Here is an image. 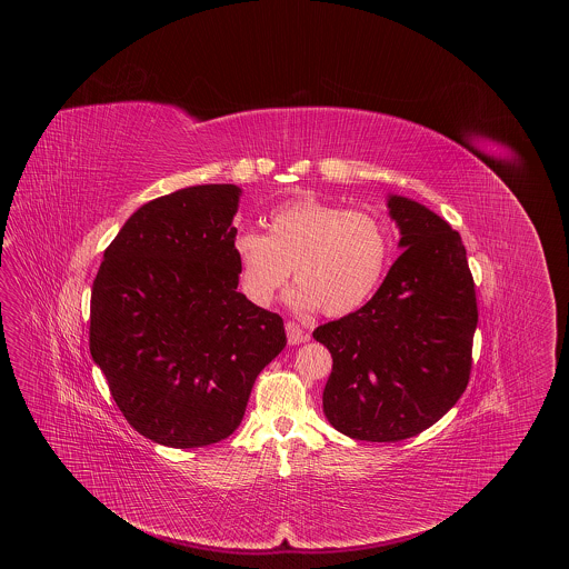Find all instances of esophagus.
<instances>
[{
	"label": "esophagus",
	"instance_id": "obj_1",
	"mask_svg": "<svg viewBox=\"0 0 569 569\" xmlns=\"http://www.w3.org/2000/svg\"><path fill=\"white\" fill-rule=\"evenodd\" d=\"M286 335H288V343H290V346H298V343L307 341V332H305L302 328H298L295 322H288V325H286Z\"/></svg>",
	"mask_w": 569,
	"mask_h": 569
}]
</instances>
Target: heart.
<instances>
[{"instance_id":"obj_1","label":"heart","mask_w":569,"mask_h":569,"mask_svg":"<svg viewBox=\"0 0 569 569\" xmlns=\"http://www.w3.org/2000/svg\"><path fill=\"white\" fill-rule=\"evenodd\" d=\"M243 297L269 307L295 271L288 305L298 313L325 307L328 316L358 311L386 274L392 232L381 217L305 196L279 204L267 234L241 230L232 241Z\"/></svg>"}]
</instances>
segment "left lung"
Wrapping results in <instances>:
<instances>
[{
    "label": "left lung",
    "mask_w": 569,
    "mask_h": 569,
    "mask_svg": "<svg viewBox=\"0 0 569 569\" xmlns=\"http://www.w3.org/2000/svg\"><path fill=\"white\" fill-rule=\"evenodd\" d=\"M386 209L403 253L365 307L313 330L332 356L326 418L360 441L413 437L455 407L469 381L478 326L459 232L399 193L386 196Z\"/></svg>",
    "instance_id": "obj_1"
}]
</instances>
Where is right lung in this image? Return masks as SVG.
I'll use <instances>...</instances> for the list:
<instances>
[{
  "mask_svg": "<svg viewBox=\"0 0 569 569\" xmlns=\"http://www.w3.org/2000/svg\"><path fill=\"white\" fill-rule=\"evenodd\" d=\"M241 193L207 183L142 204L93 281L91 358L126 420L162 446L234 433L258 373L286 348L283 320L237 290Z\"/></svg>",
  "mask_w": 569,
  "mask_h": 569,
  "instance_id": "obj_1",
  "label": "right lung"
}]
</instances>
